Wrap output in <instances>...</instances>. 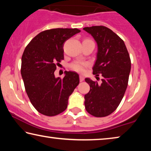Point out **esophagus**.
<instances>
[{
	"mask_svg": "<svg viewBox=\"0 0 151 151\" xmlns=\"http://www.w3.org/2000/svg\"><path fill=\"white\" fill-rule=\"evenodd\" d=\"M79 79H80L81 82H83L84 80H85V77H84V76L83 75H80L79 76Z\"/></svg>",
	"mask_w": 151,
	"mask_h": 151,
	"instance_id": "34e87169",
	"label": "esophagus"
}]
</instances>
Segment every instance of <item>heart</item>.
<instances>
[{
  "mask_svg": "<svg viewBox=\"0 0 151 151\" xmlns=\"http://www.w3.org/2000/svg\"><path fill=\"white\" fill-rule=\"evenodd\" d=\"M88 63L86 62H83V61H75L73 63L70 64V67L73 70L79 73H84L85 72L86 68L88 66Z\"/></svg>",
  "mask_w": 151,
  "mask_h": 151,
  "instance_id": "heart-1",
  "label": "heart"
}]
</instances>
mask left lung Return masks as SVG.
I'll return each mask as SVG.
<instances>
[{
  "label": "left lung",
  "instance_id": "obj_1",
  "mask_svg": "<svg viewBox=\"0 0 151 151\" xmlns=\"http://www.w3.org/2000/svg\"><path fill=\"white\" fill-rule=\"evenodd\" d=\"M98 45L93 75L101 74V85L85 78L90 91L85 95V109L96 117L111 114L121 103L127 88L131 58L123 40L112 30L104 26L85 27Z\"/></svg>",
  "mask_w": 151,
  "mask_h": 151
}]
</instances>
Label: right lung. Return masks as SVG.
<instances>
[{"label": "right lung", "mask_w": 151, "mask_h": 151, "mask_svg": "<svg viewBox=\"0 0 151 151\" xmlns=\"http://www.w3.org/2000/svg\"><path fill=\"white\" fill-rule=\"evenodd\" d=\"M78 29L44 30L30 40L22 56V77L33 106L46 116L57 115L67 108L68 97L79 84L78 75L65 71L63 78H56L57 66L64 59L63 45Z\"/></svg>", "instance_id": "right-lung-1"}]
</instances>
